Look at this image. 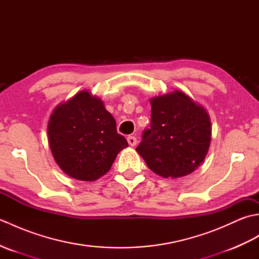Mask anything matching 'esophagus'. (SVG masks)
I'll return each mask as SVG.
<instances>
[{"instance_id": "34e87169", "label": "esophagus", "mask_w": 259, "mask_h": 259, "mask_svg": "<svg viewBox=\"0 0 259 259\" xmlns=\"http://www.w3.org/2000/svg\"><path fill=\"white\" fill-rule=\"evenodd\" d=\"M126 140H128V144L131 146V147H135L137 145V138L134 136H129L128 138H126Z\"/></svg>"}]
</instances>
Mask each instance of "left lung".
I'll list each match as a JSON object with an SVG mask.
<instances>
[{
  "instance_id": "1",
  "label": "left lung",
  "mask_w": 259,
  "mask_h": 259,
  "mask_svg": "<svg viewBox=\"0 0 259 259\" xmlns=\"http://www.w3.org/2000/svg\"><path fill=\"white\" fill-rule=\"evenodd\" d=\"M150 104V128L142 134L137 152L163 178L191 174L210 146L211 124L205 108L177 90L152 98Z\"/></svg>"
}]
</instances>
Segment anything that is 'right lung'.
Returning <instances> with one entry per match:
<instances>
[{"label":"right lung","instance_id":"add662e5","mask_svg":"<svg viewBox=\"0 0 259 259\" xmlns=\"http://www.w3.org/2000/svg\"><path fill=\"white\" fill-rule=\"evenodd\" d=\"M48 139L62 171L82 181H95L106 175L118 153L128 147L101 99L87 90L53 110Z\"/></svg>","mask_w":259,"mask_h":259}]
</instances>
